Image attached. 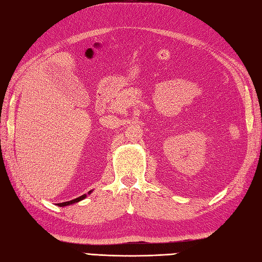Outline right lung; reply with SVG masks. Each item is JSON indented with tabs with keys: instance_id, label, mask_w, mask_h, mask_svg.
Here are the masks:
<instances>
[{
	"instance_id": "1",
	"label": "right lung",
	"mask_w": 262,
	"mask_h": 262,
	"mask_svg": "<svg viewBox=\"0 0 262 262\" xmlns=\"http://www.w3.org/2000/svg\"><path fill=\"white\" fill-rule=\"evenodd\" d=\"M91 192H92V190L89 191L88 194H84V195H82L80 197H77V199H75V200H72V201H68V202H63V203H59L58 206H68V205H72L74 203H78V202H81L82 200H84L88 195H90Z\"/></svg>"
}]
</instances>
